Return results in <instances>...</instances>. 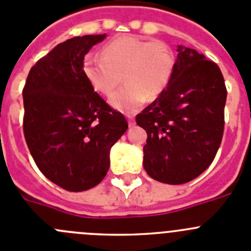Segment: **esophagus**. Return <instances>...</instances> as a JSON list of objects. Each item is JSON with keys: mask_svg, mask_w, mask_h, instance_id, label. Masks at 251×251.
Wrapping results in <instances>:
<instances>
[{"mask_svg": "<svg viewBox=\"0 0 251 251\" xmlns=\"http://www.w3.org/2000/svg\"><path fill=\"white\" fill-rule=\"evenodd\" d=\"M128 124H129V127H133V126H134L135 122H134V118H133V117L128 116Z\"/></svg>", "mask_w": 251, "mask_h": 251, "instance_id": "obj_1", "label": "esophagus"}]
</instances>
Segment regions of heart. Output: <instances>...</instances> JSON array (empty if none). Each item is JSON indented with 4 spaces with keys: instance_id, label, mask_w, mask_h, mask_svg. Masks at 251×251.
I'll return each mask as SVG.
<instances>
[{
    "instance_id": "obj_1",
    "label": "heart",
    "mask_w": 251,
    "mask_h": 251,
    "mask_svg": "<svg viewBox=\"0 0 251 251\" xmlns=\"http://www.w3.org/2000/svg\"><path fill=\"white\" fill-rule=\"evenodd\" d=\"M176 57L162 41L124 34L103 46L100 57L87 54L82 71L89 86L110 96L123 78L126 86L110 103L124 113H134L149 100H157L171 83Z\"/></svg>"
}]
</instances>
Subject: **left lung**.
Returning <instances> with one entry per match:
<instances>
[{"mask_svg":"<svg viewBox=\"0 0 251 251\" xmlns=\"http://www.w3.org/2000/svg\"><path fill=\"white\" fill-rule=\"evenodd\" d=\"M164 93L137 114L146 129L143 165L151 178L184 184L214 160L224 133L226 87L218 64L195 50L178 47Z\"/></svg>","mask_w":251,"mask_h":251,"instance_id":"1","label":"left lung"}]
</instances>
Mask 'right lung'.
Here are the masks:
<instances>
[{"label":"right lung","mask_w":251,"mask_h":251,"mask_svg":"<svg viewBox=\"0 0 251 251\" xmlns=\"http://www.w3.org/2000/svg\"><path fill=\"white\" fill-rule=\"evenodd\" d=\"M105 34L59 43L29 70L24 87V133L43 176L68 192L103 180L109 151L127 130L121 112L89 86L82 71L86 53Z\"/></svg>","instance_id":"1"}]
</instances>
